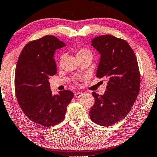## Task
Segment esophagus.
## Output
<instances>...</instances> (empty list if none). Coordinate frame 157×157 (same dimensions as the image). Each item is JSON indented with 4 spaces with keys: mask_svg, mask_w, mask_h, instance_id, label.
<instances>
[{
    "mask_svg": "<svg viewBox=\"0 0 157 157\" xmlns=\"http://www.w3.org/2000/svg\"><path fill=\"white\" fill-rule=\"evenodd\" d=\"M82 95H83V93H82V92H77V93L75 94L74 96H75V98H79Z\"/></svg>",
    "mask_w": 157,
    "mask_h": 157,
    "instance_id": "obj_1",
    "label": "esophagus"
}]
</instances>
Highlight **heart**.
<instances>
[{
    "mask_svg": "<svg viewBox=\"0 0 157 157\" xmlns=\"http://www.w3.org/2000/svg\"><path fill=\"white\" fill-rule=\"evenodd\" d=\"M86 55H92V53H91L89 50L86 49H81L78 51L77 53H76V56H77V58H78L79 57L86 56Z\"/></svg>",
    "mask_w": 157,
    "mask_h": 157,
    "instance_id": "obj_1",
    "label": "heart"
}]
</instances>
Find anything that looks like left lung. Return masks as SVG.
Wrapping results in <instances>:
<instances>
[{
	"label": "left lung",
	"instance_id": "left-lung-1",
	"mask_svg": "<svg viewBox=\"0 0 157 157\" xmlns=\"http://www.w3.org/2000/svg\"><path fill=\"white\" fill-rule=\"evenodd\" d=\"M101 55L96 77L108 78L106 91L92 92L95 103L90 111L92 121L111 126L128 114L140 90V75L135 54L125 40L104 35L92 40Z\"/></svg>",
	"mask_w": 157,
	"mask_h": 157
}]
</instances>
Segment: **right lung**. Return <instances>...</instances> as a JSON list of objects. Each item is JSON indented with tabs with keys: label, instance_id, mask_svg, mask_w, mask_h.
I'll return each mask as SVG.
<instances>
[{
	"label": "right lung",
	"instance_id": "1",
	"mask_svg": "<svg viewBox=\"0 0 157 157\" xmlns=\"http://www.w3.org/2000/svg\"><path fill=\"white\" fill-rule=\"evenodd\" d=\"M64 46L54 36H44L28 43L17 63L14 86L18 103L27 118L45 127L63 121L74 96L70 90L53 95L50 90L49 77L57 73L54 53Z\"/></svg>",
	"mask_w": 157,
	"mask_h": 157
}]
</instances>
